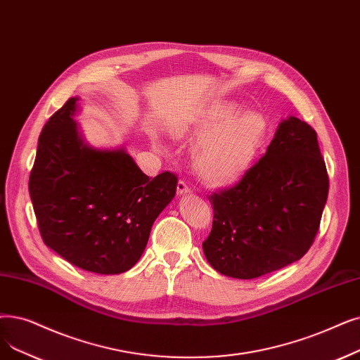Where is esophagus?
Returning a JSON list of instances; mask_svg holds the SVG:
<instances>
[{
	"label": "esophagus",
	"instance_id": "obj_1",
	"mask_svg": "<svg viewBox=\"0 0 360 360\" xmlns=\"http://www.w3.org/2000/svg\"><path fill=\"white\" fill-rule=\"evenodd\" d=\"M176 193H178V195H186L191 193V188L184 181H179L176 185Z\"/></svg>",
	"mask_w": 360,
	"mask_h": 360
}]
</instances>
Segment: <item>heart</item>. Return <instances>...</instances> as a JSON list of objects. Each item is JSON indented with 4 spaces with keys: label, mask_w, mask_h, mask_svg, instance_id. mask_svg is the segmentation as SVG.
Returning <instances> with one entry per match:
<instances>
[{
    "label": "heart",
    "mask_w": 360,
    "mask_h": 360,
    "mask_svg": "<svg viewBox=\"0 0 360 360\" xmlns=\"http://www.w3.org/2000/svg\"><path fill=\"white\" fill-rule=\"evenodd\" d=\"M175 138L200 136L194 165L209 185L232 184L247 169L266 134V120L253 110L237 112V105L216 101L185 122L172 124Z\"/></svg>",
    "instance_id": "b5f03b06"
}]
</instances>
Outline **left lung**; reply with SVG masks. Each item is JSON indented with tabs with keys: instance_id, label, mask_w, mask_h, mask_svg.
I'll return each mask as SVG.
<instances>
[{
	"instance_id": "8db88e82",
	"label": "left lung",
	"mask_w": 360,
	"mask_h": 360,
	"mask_svg": "<svg viewBox=\"0 0 360 360\" xmlns=\"http://www.w3.org/2000/svg\"><path fill=\"white\" fill-rule=\"evenodd\" d=\"M328 188L315 129L290 116L243 179L209 197L207 262L222 275L253 279L302 259L315 241Z\"/></svg>"
}]
</instances>
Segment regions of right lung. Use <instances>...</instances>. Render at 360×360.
Masks as SVG:
<instances>
[{
    "mask_svg": "<svg viewBox=\"0 0 360 360\" xmlns=\"http://www.w3.org/2000/svg\"><path fill=\"white\" fill-rule=\"evenodd\" d=\"M72 97L45 123L29 178L41 237L75 266L101 275L129 271L175 197L178 178H148L124 148L88 146Z\"/></svg>",
    "mask_w": 360,
    "mask_h": 360,
    "instance_id": "right-lung-1",
    "label": "right lung"
}]
</instances>
